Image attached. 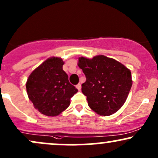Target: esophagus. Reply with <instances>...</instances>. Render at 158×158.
<instances>
[{
	"label": "esophagus",
	"instance_id": "obj_1",
	"mask_svg": "<svg viewBox=\"0 0 158 158\" xmlns=\"http://www.w3.org/2000/svg\"><path fill=\"white\" fill-rule=\"evenodd\" d=\"M76 87H77V88L78 90H81V85L80 83H79V84L77 85V86H76Z\"/></svg>",
	"mask_w": 158,
	"mask_h": 158
}]
</instances>
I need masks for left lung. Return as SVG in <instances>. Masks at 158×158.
Here are the masks:
<instances>
[{
	"mask_svg": "<svg viewBox=\"0 0 158 158\" xmlns=\"http://www.w3.org/2000/svg\"><path fill=\"white\" fill-rule=\"evenodd\" d=\"M78 66L86 77L81 92L88 106L100 115L116 113L126 102L132 87L131 71L121 62L104 55L79 58Z\"/></svg>",
	"mask_w": 158,
	"mask_h": 158,
	"instance_id": "left-lung-1",
	"label": "left lung"
}]
</instances>
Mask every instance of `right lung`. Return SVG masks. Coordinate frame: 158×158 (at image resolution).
Masks as SVG:
<instances>
[{
    "label": "right lung",
    "instance_id": "right-lung-1",
    "mask_svg": "<svg viewBox=\"0 0 158 158\" xmlns=\"http://www.w3.org/2000/svg\"><path fill=\"white\" fill-rule=\"evenodd\" d=\"M63 64L60 57L48 58L31 72L26 81L28 98L47 116H56L67 109L78 91L68 81Z\"/></svg>",
    "mask_w": 158,
    "mask_h": 158
}]
</instances>
